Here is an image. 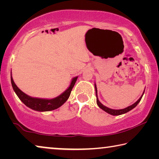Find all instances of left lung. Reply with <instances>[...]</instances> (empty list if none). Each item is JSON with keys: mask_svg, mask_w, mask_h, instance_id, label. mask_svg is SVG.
Here are the masks:
<instances>
[{"mask_svg": "<svg viewBox=\"0 0 159 159\" xmlns=\"http://www.w3.org/2000/svg\"><path fill=\"white\" fill-rule=\"evenodd\" d=\"M95 94H96V98H97V104H98V107L100 109H102V110H104V111H106L107 113H108V114L113 115V116H118V115H121V114H125V113L130 111V110L134 109V107H135L139 104V102H140L142 96H143L144 93V90L143 93H142V95H141L140 98H139L138 100L136 102H134V103L133 104H132V105L126 107V108L123 109H112L109 108V107L103 105V104H102L101 102H99V99H98V90H97V86H96L95 83Z\"/></svg>", "mask_w": 159, "mask_h": 159, "instance_id": "left-lung-1", "label": "left lung"}]
</instances>
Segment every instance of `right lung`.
I'll return each instance as SVG.
<instances>
[{
    "label": "right lung",
    "instance_id": "add662e5",
    "mask_svg": "<svg viewBox=\"0 0 159 159\" xmlns=\"http://www.w3.org/2000/svg\"><path fill=\"white\" fill-rule=\"evenodd\" d=\"M78 76L73 78L71 79V83H70L68 88L57 97L52 99H43V98H33L25 93H23L20 88H19L13 80L11 72V83L13 90L16 93V95L20 98V100L25 104L26 107L35 111H50L52 110H55L56 109L60 107L62 104L65 103L66 101L69 98L70 94L72 90V88L76 83Z\"/></svg>",
    "mask_w": 159,
    "mask_h": 159
}]
</instances>
